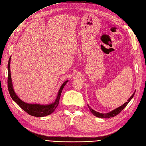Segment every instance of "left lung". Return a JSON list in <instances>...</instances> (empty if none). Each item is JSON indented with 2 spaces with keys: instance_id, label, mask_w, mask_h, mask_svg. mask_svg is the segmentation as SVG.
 <instances>
[{
  "instance_id": "obj_1",
  "label": "left lung",
  "mask_w": 146,
  "mask_h": 146,
  "mask_svg": "<svg viewBox=\"0 0 146 146\" xmlns=\"http://www.w3.org/2000/svg\"><path fill=\"white\" fill-rule=\"evenodd\" d=\"M135 91L133 93V94L132 95V96L130 98H129V99L127 100V102H126L125 104H124L123 105H121V106L118 107V108L113 110L112 111L109 112V113H106V114H102V113H99L98 112H96L94 110H93V109H91V108L88 105L89 109L90 110V111L93 113V114L95 116L98 117H99V118H111V117H115V115H117V114H119V113L124 109L127 106V105L128 104V103L129 102H130V100L133 98V97L135 94Z\"/></svg>"
}]
</instances>
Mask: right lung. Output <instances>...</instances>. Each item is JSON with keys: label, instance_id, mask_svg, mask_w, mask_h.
<instances>
[{"label": "right lung", "instance_id": "add662e5", "mask_svg": "<svg viewBox=\"0 0 146 146\" xmlns=\"http://www.w3.org/2000/svg\"><path fill=\"white\" fill-rule=\"evenodd\" d=\"M10 61H11V57L9 59L8 64V88L9 94L13 100L17 104L21 109L24 110L25 112L28 113V114L34 116V117H44L46 115H49L55 111L56 108L58 106L59 104V99H60L61 92L62 89L66 84L67 83L68 80H66V82L61 85V87L59 89V91L58 94V96L56 99V100L53 102V104L47 105H41L39 104H29L25 103V102L21 100L18 96L15 93L14 89L13 88L11 76V72H10Z\"/></svg>", "mask_w": 146, "mask_h": 146}]
</instances>
